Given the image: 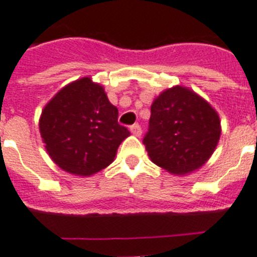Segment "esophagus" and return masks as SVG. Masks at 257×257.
I'll return each instance as SVG.
<instances>
[{
	"mask_svg": "<svg viewBox=\"0 0 257 257\" xmlns=\"http://www.w3.org/2000/svg\"><path fill=\"white\" fill-rule=\"evenodd\" d=\"M131 132H132V135L136 136V137H140V136L142 135V129L139 124H135L131 126Z\"/></svg>",
	"mask_w": 257,
	"mask_h": 257,
	"instance_id": "obj_1",
	"label": "esophagus"
}]
</instances>
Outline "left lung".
<instances>
[{"label":"left lung","mask_w":257,"mask_h":257,"mask_svg":"<svg viewBox=\"0 0 257 257\" xmlns=\"http://www.w3.org/2000/svg\"><path fill=\"white\" fill-rule=\"evenodd\" d=\"M144 144L153 163L170 174L188 175L205 165L221 137V120L193 90L174 86L152 104Z\"/></svg>","instance_id":"8db88e82"}]
</instances>
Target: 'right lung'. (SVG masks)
Here are the masks:
<instances>
[{
  "instance_id": "obj_1",
  "label": "right lung",
  "mask_w": 257,
  "mask_h": 257,
  "mask_svg": "<svg viewBox=\"0 0 257 257\" xmlns=\"http://www.w3.org/2000/svg\"><path fill=\"white\" fill-rule=\"evenodd\" d=\"M104 87L90 77L70 82L45 104L39 131L51 159L64 171L91 176L113 162L129 131Z\"/></svg>"
}]
</instances>
